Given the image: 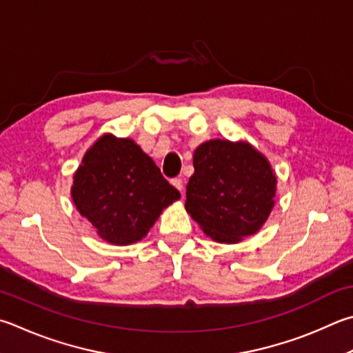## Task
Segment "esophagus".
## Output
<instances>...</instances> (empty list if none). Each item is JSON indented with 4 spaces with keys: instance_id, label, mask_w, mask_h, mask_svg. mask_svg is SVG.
<instances>
[{
    "instance_id": "1",
    "label": "esophagus",
    "mask_w": 353,
    "mask_h": 353,
    "mask_svg": "<svg viewBox=\"0 0 353 353\" xmlns=\"http://www.w3.org/2000/svg\"><path fill=\"white\" fill-rule=\"evenodd\" d=\"M171 185L172 187H176L179 191H183V179L182 177L171 179Z\"/></svg>"
}]
</instances>
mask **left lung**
Listing matches in <instances>:
<instances>
[{"label": "left lung", "instance_id": "obj_1", "mask_svg": "<svg viewBox=\"0 0 353 353\" xmlns=\"http://www.w3.org/2000/svg\"><path fill=\"white\" fill-rule=\"evenodd\" d=\"M187 208L203 233L221 243L241 242L259 232L276 193L272 165L247 142L208 140L199 145Z\"/></svg>", "mask_w": 353, "mask_h": 353}]
</instances>
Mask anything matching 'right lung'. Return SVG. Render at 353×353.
I'll list each match as a JSON object with an SVG mask.
<instances>
[{
    "label": "right lung",
    "mask_w": 353,
    "mask_h": 353,
    "mask_svg": "<svg viewBox=\"0 0 353 353\" xmlns=\"http://www.w3.org/2000/svg\"><path fill=\"white\" fill-rule=\"evenodd\" d=\"M70 196L101 239L130 245L148 234L181 193L134 140L105 134L86 151Z\"/></svg>",
    "instance_id": "obj_1"
}]
</instances>
